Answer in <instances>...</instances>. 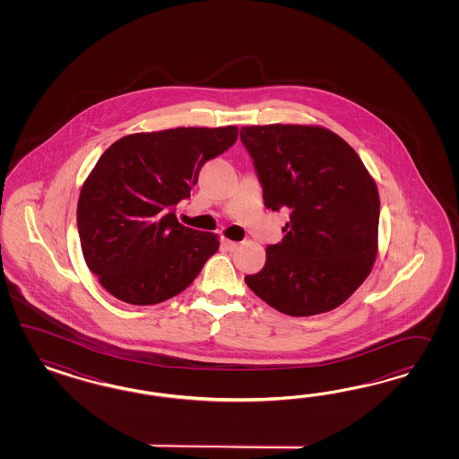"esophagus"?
Instances as JSON below:
<instances>
[{
  "mask_svg": "<svg viewBox=\"0 0 459 459\" xmlns=\"http://www.w3.org/2000/svg\"><path fill=\"white\" fill-rule=\"evenodd\" d=\"M222 247L225 250H236L238 247V242L229 240V238H222Z\"/></svg>",
  "mask_w": 459,
  "mask_h": 459,
  "instance_id": "esophagus-1",
  "label": "esophagus"
}]
</instances>
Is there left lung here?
Instances as JSON below:
<instances>
[{"label": "left lung", "mask_w": 459, "mask_h": 459, "mask_svg": "<svg viewBox=\"0 0 459 459\" xmlns=\"http://www.w3.org/2000/svg\"><path fill=\"white\" fill-rule=\"evenodd\" d=\"M264 205L290 210L278 244L246 284L290 316L332 311L370 274L377 257L380 198L359 154L318 126L240 127Z\"/></svg>", "instance_id": "obj_1"}]
</instances>
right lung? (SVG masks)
Masks as SVG:
<instances>
[{"instance_id": "obj_1", "label": "right lung", "mask_w": 459, "mask_h": 459, "mask_svg": "<svg viewBox=\"0 0 459 459\" xmlns=\"http://www.w3.org/2000/svg\"><path fill=\"white\" fill-rule=\"evenodd\" d=\"M237 133V126L138 133L99 158L81 190L77 227L85 264L114 298L138 306L167 301L219 250V237L181 225L175 207Z\"/></svg>"}]
</instances>
